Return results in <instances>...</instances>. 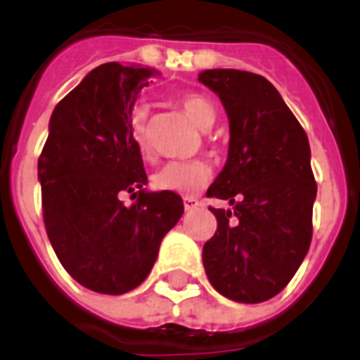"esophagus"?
Here are the masks:
<instances>
[{"instance_id":"1","label":"esophagus","mask_w":360,"mask_h":360,"mask_svg":"<svg viewBox=\"0 0 360 360\" xmlns=\"http://www.w3.org/2000/svg\"><path fill=\"white\" fill-rule=\"evenodd\" d=\"M183 203H185V211H194V209H196L198 205H200V202H198V200L194 196L183 198Z\"/></svg>"}]
</instances>
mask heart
<instances>
[{"label":"heart","instance_id":"b5f03b06","mask_svg":"<svg viewBox=\"0 0 360 360\" xmlns=\"http://www.w3.org/2000/svg\"><path fill=\"white\" fill-rule=\"evenodd\" d=\"M177 103L185 114L191 117L200 129H209L214 123L217 112L207 98L196 93H185L177 98ZM130 136L138 151L143 157H149L151 143H149V108L147 104H138L130 115ZM211 177V168L205 160H169L153 175V186L158 191L179 192V194H194L202 188Z\"/></svg>","mask_w":360,"mask_h":360}]
</instances>
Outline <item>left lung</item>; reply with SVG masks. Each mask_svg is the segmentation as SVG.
Wrapping results in <instances>:
<instances>
[{"instance_id": "8db88e82", "label": "left lung", "mask_w": 360, "mask_h": 360, "mask_svg": "<svg viewBox=\"0 0 360 360\" xmlns=\"http://www.w3.org/2000/svg\"><path fill=\"white\" fill-rule=\"evenodd\" d=\"M230 120L228 162L207 198L231 209L209 207L217 231L203 245L209 282L224 297L256 304L290 284L312 240L318 185L301 123L259 75L236 69L203 70Z\"/></svg>"}]
</instances>
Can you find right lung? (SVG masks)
Wrapping results in <instances>:
<instances>
[{
    "label": "right lung",
    "mask_w": 360,
    "mask_h": 360,
    "mask_svg": "<svg viewBox=\"0 0 360 360\" xmlns=\"http://www.w3.org/2000/svg\"><path fill=\"white\" fill-rule=\"evenodd\" d=\"M157 70L104 63L61 98L39 157L42 219L65 271L84 288L121 295L147 278L162 237L183 214L175 192H146L130 136L138 93ZM129 191L132 206L120 202Z\"/></svg>",
    "instance_id": "add662e5"
}]
</instances>
